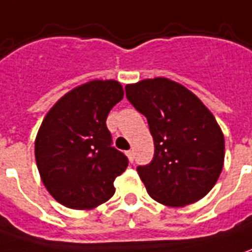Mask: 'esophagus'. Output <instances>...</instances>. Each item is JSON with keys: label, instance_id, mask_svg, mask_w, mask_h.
Returning <instances> with one entry per match:
<instances>
[{"label": "esophagus", "instance_id": "esophagus-1", "mask_svg": "<svg viewBox=\"0 0 252 252\" xmlns=\"http://www.w3.org/2000/svg\"><path fill=\"white\" fill-rule=\"evenodd\" d=\"M126 155V157H128V160L132 162L133 158H135V155H133V150H128Z\"/></svg>", "mask_w": 252, "mask_h": 252}]
</instances>
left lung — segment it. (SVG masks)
<instances>
[{
    "label": "left lung",
    "mask_w": 252,
    "mask_h": 252,
    "mask_svg": "<svg viewBox=\"0 0 252 252\" xmlns=\"http://www.w3.org/2000/svg\"><path fill=\"white\" fill-rule=\"evenodd\" d=\"M126 92L155 140L152 162L136 168L150 197L168 207L204 197L225 160V138L212 113L191 91L164 77L128 84Z\"/></svg>",
    "instance_id": "left-lung-1"
}]
</instances>
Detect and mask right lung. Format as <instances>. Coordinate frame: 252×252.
Instances as JSON below:
<instances>
[{"label":"right lung","mask_w":252,"mask_h":252,"mask_svg":"<svg viewBox=\"0 0 252 252\" xmlns=\"http://www.w3.org/2000/svg\"><path fill=\"white\" fill-rule=\"evenodd\" d=\"M124 96L116 80H92L51 107L35 138V161L51 196L73 210H92L114 194L128 158L112 146L106 119Z\"/></svg>","instance_id":"obj_1"}]
</instances>
